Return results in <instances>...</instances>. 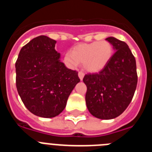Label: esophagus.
I'll list each match as a JSON object with an SVG mask.
<instances>
[{"label":"esophagus","instance_id":"1","mask_svg":"<svg viewBox=\"0 0 152 152\" xmlns=\"http://www.w3.org/2000/svg\"><path fill=\"white\" fill-rule=\"evenodd\" d=\"M84 72H78V77H79V78L80 79V80H83V78H84Z\"/></svg>","mask_w":152,"mask_h":152}]
</instances>
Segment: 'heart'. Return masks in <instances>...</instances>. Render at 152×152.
<instances>
[{
	"mask_svg": "<svg viewBox=\"0 0 152 152\" xmlns=\"http://www.w3.org/2000/svg\"><path fill=\"white\" fill-rule=\"evenodd\" d=\"M113 54L112 44L102 40L77 45L72 52L65 53L64 61L71 68H76L79 63L82 62L83 68L87 72H97L108 64Z\"/></svg>",
	"mask_w": 152,
	"mask_h": 152,
	"instance_id": "b5f03b06",
	"label": "heart"
}]
</instances>
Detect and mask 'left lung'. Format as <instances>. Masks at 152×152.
Returning <instances> with one entry per match:
<instances>
[{
	"instance_id": "1",
	"label": "left lung",
	"mask_w": 152,
	"mask_h": 152,
	"mask_svg": "<svg viewBox=\"0 0 152 152\" xmlns=\"http://www.w3.org/2000/svg\"><path fill=\"white\" fill-rule=\"evenodd\" d=\"M115 51L111 59L98 73L88 74L85 100L93 116L111 119L121 115L129 105L136 89L138 76L134 56L125 42L108 37Z\"/></svg>"
}]
</instances>
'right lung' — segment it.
<instances>
[{
    "label": "right lung",
    "mask_w": 152,
    "mask_h": 152,
    "mask_svg": "<svg viewBox=\"0 0 152 152\" xmlns=\"http://www.w3.org/2000/svg\"><path fill=\"white\" fill-rule=\"evenodd\" d=\"M56 43L46 36L33 39L20 49L15 64L19 95L25 107L40 117L59 115L80 82L78 73L61 61Z\"/></svg>",
    "instance_id": "1"
}]
</instances>
